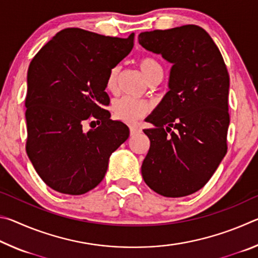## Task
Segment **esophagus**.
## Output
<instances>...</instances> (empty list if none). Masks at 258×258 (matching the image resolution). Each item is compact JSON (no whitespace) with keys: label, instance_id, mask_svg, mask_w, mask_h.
<instances>
[{"label":"esophagus","instance_id":"34e87169","mask_svg":"<svg viewBox=\"0 0 258 258\" xmlns=\"http://www.w3.org/2000/svg\"><path fill=\"white\" fill-rule=\"evenodd\" d=\"M140 132H141V128H140L139 126H137V125H131L130 126V134L131 135H137Z\"/></svg>","mask_w":258,"mask_h":258}]
</instances>
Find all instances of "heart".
<instances>
[{
	"label": "heart",
	"instance_id": "heart-1",
	"mask_svg": "<svg viewBox=\"0 0 258 258\" xmlns=\"http://www.w3.org/2000/svg\"><path fill=\"white\" fill-rule=\"evenodd\" d=\"M138 64L140 69L142 71L143 75L149 81V83L154 81H161V78L164 76V68L159 61L154 58V56H141L138 60ZM119 72V66H113L108 72L106 78V86L109 91H113L116 89ZM112 109L117 118L124 120L126 123H134V121L142 118L143 116H146L150 111L151 104L145 101V100H138L125 97L116 100L112 104Z\"/></svg>",
	"mask_w": 258,
	"mask_h": 258
}]
</instances>
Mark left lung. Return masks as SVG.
Wrapping results in <instances>:
<instances>
[{
	"label": "left lung",
	"instance_id": "1",
	"mask_svg": "<svg viewBox=\"0 0 258 258\" xmlns=\"http://www.w3.org/2000/svg\"><path fill=\"white\" fill-rule=\"evenodd\" d=\"M139 43L173 64L169 91L146 119L154 127L143 130L150 148L142 177L164 197H185L206 184L228 151V69L199 26L145 32Z\"/></svg>",
	"mask_w": 258,
	"mask_h": 258
}]
</instances>
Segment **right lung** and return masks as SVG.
<instances>
[{
  "label": "right lung",
  "mask_w": 258,
  "mask_h": 258,
  "mask_svg": "<svg viewBox=\"0 0 258 258\" xmlns=\"http://www.w3.org/2000/svg\"><path fill=\"white\" fill-rule=\"evenodd\" d=\"M127 38L81 28L56 33L34 56L27 73L26 151L46 185L78 196L103 180L109 157L130 137L123 121L103 109L110 102L108 72L133 49ZM97 129L85 131L87 121Z\"/></svg>",
  "instance_id": "right-lung-1"
}]
</instances>
